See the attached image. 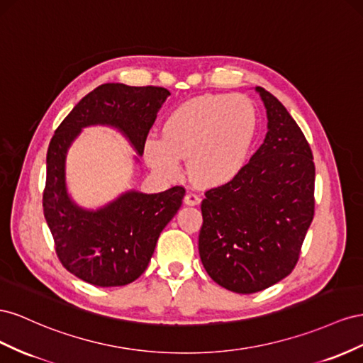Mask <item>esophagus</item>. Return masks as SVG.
<instances>
[{
	"mask_svg": "<svg viewBox=\"0 0 363 363\" xmlns=\"http://www.w3.org/2000/svg\"><path fill=\"white\" fill-rule=\"evenodd\" d=\"M184 201L187 205H198V203H201V196L194 191H189L187 194H185Z\"/></svg>",
	"mask_w": 363,
	"mask_h": 363,
	"instance_id": "1",
	"label": "esophagus"
}]
</instances>
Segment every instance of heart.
<instances>
[{"instance_id": "1", "label": "heart", "mask_w": 363, "mask_h": 363, "mask_svg": "<svg viewBox=\"0 0 363 363\" xmlns=\"http://www.w3.org/2000/svg\"><path fill=\"white\" fill-rule=\"evenodd\" d=\"M257 135V111L243 96H201L176 108L162 124V140L147 138L144 158L164 178L181 174L189 160L191 178L205 187L240 172Z\"/></svg>"}]
</instances>
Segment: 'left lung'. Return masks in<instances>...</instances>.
<instances>
[{
    "label": "left lung",
    "mask_w": 363,
    "mask_h": 363,
    "mask_svg": "<svg viewBox=\"0 0 363 363\" xmlns=\"http://www.w3.org/2000/svg\"><path fill=\"white\" fill-rule=\"evenodd\" d=\"M263 144L234 178L205 191L199 255L213 281L255 294L281 281L298 263L315 214V164L303 130L271 92Z\"/></svg>",
    "instance_id": "1"
}]
</instances>
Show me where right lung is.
I'll use <instances>...</instances> for the list:
<instances>
[{
  "mask_svg": "<svg viewBox=\"0 0 363 363\" xmlns=\"http://www.w3.org/2000/svg\"><path fill=\"white\" fill-rule=\"evenodd\" d=\"M169 96L161 86L100 85L72 108L50 141L43 196L45 220L62 266L92 286H126L146 271L185 189L176 185L155 194L130 190L96 211L80 208L67 191V152L82 129L101 124L118 129L143 155L157 112Z\"/></svg>",
  "mask_w": 363,
  "mask_h": 363,
  "instance_id": "1",
  "label": "right lung"
}]
</instances>
